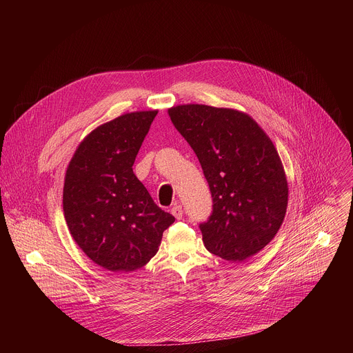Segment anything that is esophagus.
Instances as JSON below:
<instances>
[{"instance_id":"esophagus-1","label":"esophagus","mask_w":353,"mask_h":353,"mask_svg":"<svg viewBox=\"0 0 353 353\" xmlns=\"http://www.w3.org/2000/svg\"><path fill=\"white\" fill-rule=\"evenodd\" d=\"M172 214L176 219H181L183 218V208L180 204H176L173 208H172Z\"/></svg>"}]
</instances>
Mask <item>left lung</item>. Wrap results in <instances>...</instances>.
<instances>
[{
  "label": "left lung",
  "instance_id": "1",
  "mask_svg": "<svg viewBox=\"0 0 353 353\" xmlns=\"http://www.w3.org/2000/svg\"><path fill=\"white\" fill-rule=\"evenodd\" d=\"M169 116L195 152L212 195V212L199 223L207 250L228 261L254 256L278 233L288 207L274 143L237 110L184 105Z\"/></svg>",
  "mask_w": 353,
  "mask_h": 353
}]
</instances>
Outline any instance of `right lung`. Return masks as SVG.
I'll list each match as a JSON object with an SVG mask.
<instances>
[{
    "label": "right lung",
    "instance_id": "right-lung-1",
    "mask_svg": "<svg viewBox=\"0 0 353 353\" xmlns=\"http://www.w3.org/2000/svg\"><path fill=\"white\" fill-rule=\"evenodd\" d=\"M157 114L128 113L97 127L67 169L63 208L70 233L93 263L113 272L142 268L174 222L132 172Z\"/></svg>",
    "mask_w": 353,
    "mask_h": 353
}]
</instances>
